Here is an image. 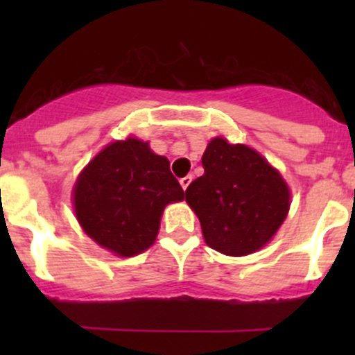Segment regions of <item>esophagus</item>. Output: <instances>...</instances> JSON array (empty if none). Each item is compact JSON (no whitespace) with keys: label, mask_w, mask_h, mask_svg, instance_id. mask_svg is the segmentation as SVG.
<instances>
[{"label":"esophagus","mask_w":355,"mask_h":355,"mask_svg":"<svg viewBox=\"0 0 355 355\" xmlns=\"http://www.w3.org/2000/svg\"><path fill=\"white\" fill-rule=\"evenodd\" d=\"M191 182H192V175H187V177H184V178H180V185H182V189H187L189 185H191Z\"/></svg>","instance_id":"1"}]
</instances>
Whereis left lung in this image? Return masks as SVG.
<instances>
[{"mask_svg": "<svg viewBox=\"0 0 355 355\" xmlns=\"http://www.w3.org/2000/svg\"><path fill=\"white\" fill-rule=\"evenodd\" d=\"M204 175L185 191L211 249L247 256L273 239L290 207L287 182L245 144L214 137L202 155Z\"/></svg>", "mask_w": 355, "mask_h": 355, "instance_id": "8db88e82", "label": "left lung"}]
</instances>
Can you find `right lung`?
<instances>
[{
	"instance_id": "obj_1",
	"label": "right lung",
	"mask_w": 355,
	"mask_h": 355,
	"mask_svg": "<svg viewBox=\"0 0 355 355\" xmlns=\"http://www.w3.org/2000/svg\"><path fill=\"white\" fill-rule=\"evenodd\" d=\"M184 199L170 161L135 137L111 142L89 161L73 185L82 230L121 257L144 252L156 241L166 204Z\"/></svg>"
}]
</instances>
